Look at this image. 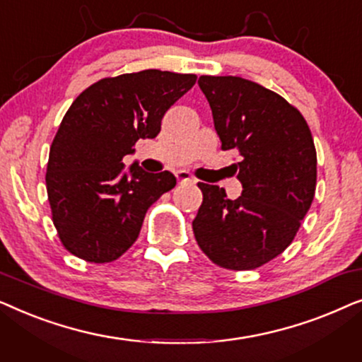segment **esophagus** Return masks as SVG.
<instances>
[{
	"label": "esophagus",
	"mask_w": 362,
	"mask_h": 362,
	"mask_svg": "<svg viewBox=\"0 0 362 362\" xmlns=\"http://www.w3.org/2000/svg\"><path fill=\"white\" fill-rule=\"evenodd\" d=\"M176 180L177 182H189V185H194L196 180L192 177L187 171H176Z\"/></svg>",
	"instance_id": "esophagus-1"
}]
</instances>
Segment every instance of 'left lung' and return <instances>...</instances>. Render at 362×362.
Wrapping results in <instances>:
<instances>
[{
  "instance_id": "left-lung-1",
  "label": "left lung",
  "mask_w": 362,
  "mask_h": 362,
  "mask_svg": "<svg viewBox=\"0 0 362 362\" xmlns=\"http://www.w3.org/2000/svg\"><path fill=\"white\" fill-rule=\"evenodd\" d=\"M224 151L242 196L197 182L202 204L192 221L201 250L227 270H254L280 255L308 212L316 189V150L298 108L279 93L242 77L201 76Z\"/></svg>"
}]
</instances>
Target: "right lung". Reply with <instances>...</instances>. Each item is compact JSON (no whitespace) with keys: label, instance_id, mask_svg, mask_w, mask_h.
Segmentation results:
<instances>
[{"label":"right lung","instance_id":"obj_1","mask_svg":"<svg viewBox=\"0 0 362 362\" xmlns=\"http://www.w3.org/2000/svg\"><path fill=\"white\" fill-rule=\"evenodd\" d=\"M194 74L148 69L87 87L64 115L49 150L46 187L62 245L78 259L105 264L135 244L153 202L176 186L123 156L140 138H155L168 108L196 83Z\"/></svg>","mask_w":362,"mask_h":362}]
</instances>
